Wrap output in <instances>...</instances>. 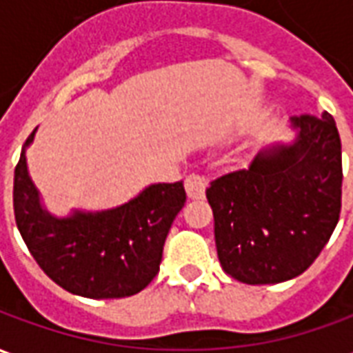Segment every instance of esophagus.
<instances>
[{
  "mask_svg": "<svg viewBox=\"0 0 353 353\" xmlns=\"http://www.w3.org/2000/svg\"><path fill=\"white\" fill-rule=\"evenodd\" d=\"M206 185L208 177L204 174H191L185 179V191L189 194V199L200 200L206 194Z\"/></svg>",
  "mask_w": 353,
  "mask_h": 353,
  "instance_id": "esophagus-1",
  "label": "esophagus"
}]
</instances>
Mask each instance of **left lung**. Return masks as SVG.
I'll use <instances>...</instances> for the list:
<instances>
[{"label":"left lung","mask_w":353,"mask_h":353,"mask_svg":"<svg viewBox=\"0 0 353 353\" xmlns=\"http://www.w3.org/2000/svg\"><path fill=\"white\" fill-rule=\"evenodd\" d=\"M289 147L263 151L248 168L206 189L223 270L250 285L280 283L318 259L342 208L341 136L329 113L293 117Z\"/></svg>","instance_id":"obj_1"}]
</instances>
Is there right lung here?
Listing matches in <instances>:
<instances>
[{"label": "right lung", "instance_id": "obj_1", "mask_svg": "<svg viewBox=\"0 0 353 353\" xmlns=\"http://www.w3.org/2000/svg\"><path fill=\"white\" fill-rule=\"evenodd\" d=\"M32 139L34 132L26 145ZM185 200L183 181L159 183L115 210L54 219L39 206L24 151L14 168V219L32 257L60 288L88 299H123L151 283Z\"/></svg>", "mask_w": 353, "mask_h": 353}]
</instances>
